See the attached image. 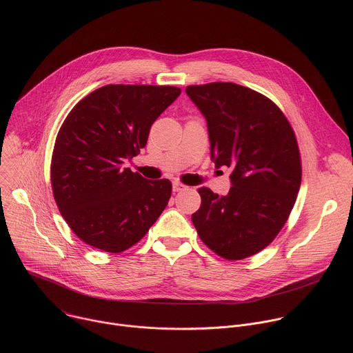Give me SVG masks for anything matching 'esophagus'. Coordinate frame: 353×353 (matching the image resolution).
Returning a JSON list of instances; mask_svg holds the SVG:
<instances>
[{
    "instance_id": "34e87169",
    "label": "esophagus",
    "mask_w": 353,
    "mask_h": 353,
    "mask_svg": "<svg viewBox=\"0 0 353 353\" xmlns=\"http://www.w3.org/2000/svg\"><path fill=\"white\" fill-rule=\"evenodd\" d=\"M183 190H185V185H184V184H181V183H179V181H174V183H173V191H174V192H179V191H183Z\"/></svg>"
}]
</instances>
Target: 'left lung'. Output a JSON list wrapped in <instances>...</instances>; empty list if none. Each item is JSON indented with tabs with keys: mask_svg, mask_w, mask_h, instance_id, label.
<instances>
[{
	"mask_svg": "<svg viewBox=\"0 0 353 353\" xmlns=\"http://www.w3.org/2000/svg\"><path fill=\"white\" fill-rule=\"evenodd\" d=\"M185 93L204 114L216 168H232V187L219 196L198 188L191 219L199 239L226 260L265 248L286 223L301 181L294 132L267 96L232 82L190 85Z\"/></svg>",
	"mask_w": 353,
	"mask_h": 353,
	"instance_id": "obj_1",
	"label": "left lung"
}]
</instances>
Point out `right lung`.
<instances>
[{"label":"right lung","instance_id":"obj_1","mask_svg":"<svg viewBox=\"0 0 353 353\" xmlns=\"http://www.w3.org/2000/svg\"><path fill=\"white\" fill-rule=\"evenodd\" d=\"M180 93L176 86L106 85L79 100L64 120L50 168L53 195L86 244L121 253L166 208L172 183L148 181L123 165L139 154L150 125Z\"/></svg>","mask_w":353,"mask_h":353}]
</instances>
